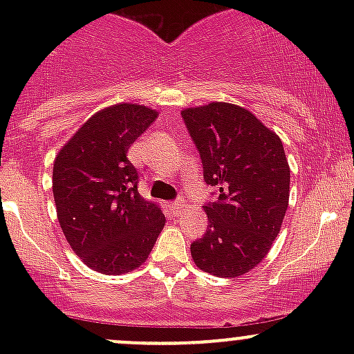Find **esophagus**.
Here are the masks:
<instances>
[{
    "instance_id": "obj_1",
    "label": "esophagus",
    "mask_w": 354,
    "mask_h": 354,
    "mask_svg": "<svg viewBox=\"0 0 354 354\" xmlns=\"http://www.w3.org/2000/svg\"><path fill=\"white\" fill-rule=\"evenodd\" d=\"M171 209H173V212L176 214H181L183 212V209H185V200L183 198H178V200H174L173 203H171Z\"/></svg>"
}]
</instances>
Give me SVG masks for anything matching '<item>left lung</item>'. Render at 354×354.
<instances>
[{
  "mask_svg": "<svg viewBox=\"0 0 354 354\" xmlns=\"http://www.w3.org/2000/svg\"><path fill=\"white\" fill-rule=\"evenodd\" d=\"M197 147L203 180L216 187L207 202V231L192 243L198 269L238 277L259 266L283 224L289 200V166L281 138L250 111L210 102L181 111Z\"/></svg>",
  "mask_w": 354,
  "mask_h": 354,
  "instance_id": "1",
  "label": "left lung"
}]
</instances>
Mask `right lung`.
<instances>
[{"label": "right lung", "mask_w": 354, "mask_h": 354, "mask_svg": "<svg viewBox=\"0 0 354 354\" xmlns=\"http://www.w3.org/2000/svg\"><path fill=\"white\" fill-rule=\"evenodd\" d=\"M157 118L154 109L116 104L95 113L55 159L53 194L66 241L84 263L118 276L147 260L166 217L138 194L127 152Z\"/></svg>", "instance_id": "1"}]
</instances>
